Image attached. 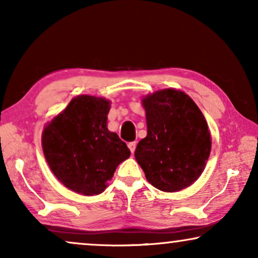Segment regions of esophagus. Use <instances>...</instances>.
Returning a JSON list of instances; mask_svg holds the SVG:
<instances>
[{"mask_svg": "<svg viewBox=\"0 0 258 258\" xmlns=\"http://www.w3.org/2000/svg\"><path fill=\"white\" fill-rule=\"evenodd\" d=\"M128 147H129L130 151H132V153H134V151H135V149H136V142H129L128 143Z\"/></svg>", "mask_w": 258, "mask_h": 258, "instance_id": "1", "label": "esophagus"}]
</instances>
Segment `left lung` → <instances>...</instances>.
Listing matches in <instances>:
<instances>
[{"instance_id":"obj_1","label":"left lung","mask_w":258,"mask_h":258,"mask_svg":"<svg viewBox=\"0 0 258 258\" xmlns=\"http://www.w3.org/2000/svg\"><path fill=\"white\" fill-rule=\"evenodd\" d=\"M147 137L135 150L148 182L162 191H178L202 174L211 140L206 118L188 95L160 90L143 98Z\"/></svg>"}]
</instances>
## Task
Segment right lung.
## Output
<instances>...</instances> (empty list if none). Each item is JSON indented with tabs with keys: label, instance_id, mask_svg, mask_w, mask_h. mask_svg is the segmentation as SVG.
Wrapping results in <instances>:
<instances>
[{
	"label": "right lung",
	"instance_id": "add662e5",
	"mask_svg": "<svg viewBox=\"0 0 258 258\" xmlns=\"http://www.w3.org/2000/svg\"><path fill=\"white\" fill-rule=\"evenodd\" d=\"M109 103L104 98L77 96L43 130L45 160L73 191L101 194L116 167L130 156L126 144L107 128Z\"/></svg>",
	"mask_w": 258,
	"mask_h": 258
}]
</instances>
